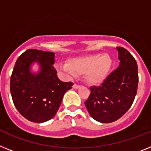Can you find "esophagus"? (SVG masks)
<instances>
[{
    "instance_id": "1",
    "label": "esophagus",
    "mask_w": 151,
    "mask_h": 151,
    "mask_svg": "<svg viewBox=\"0 0 151 151\" xmlns=\"http://www.w3.org/2000/svg\"><path fill=\"white\" fill-rule=\"evenodd\" d=\"M80 87H81V86L78 85V84H77V83H74V84L73 85V87L74 88V89H78Z\"/></svg>"
}]
</instances>
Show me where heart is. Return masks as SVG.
<instances>
[{
	"label": "heart",
	"instance_id": "heart-1",
	"mask_svg": "<svg viewBox=\"0 0 151 151\" xmlns=\"http://www.w3.org/2000/svg\"><path fill=\"white\" fill-rule=\"evenodd\" d=\"M112 59L107 54L72 58L68 64L59 69L70 75L84 74V78L91 84H100L107 78L112 67Z\"/></svg>",
	"mask_w": 151,
	"mask_h": 151
}]
</instances>
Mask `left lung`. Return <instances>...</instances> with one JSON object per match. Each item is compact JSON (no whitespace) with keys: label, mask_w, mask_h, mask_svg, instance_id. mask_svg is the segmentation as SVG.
I'll return each instance as SVG.
<instances>
[{"label":"left lung","mask_w":151,"mask_h":151,"mask_svg":"<svg viewBox=\"0 0 151 151\" xmlns=\"http://www.w3.org/2000/svg\"><path fill=\"white\" fill-rule=\"evenodd\" d=\"M119 65L100 86L90 87L91 94L84 102L95 121L111 123L121 118L131 107L137 94L138 69L136 60L128 50L116 47Z\"/></svg>","instance_id":"1"}]
</instances>
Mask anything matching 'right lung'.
<instances>
[{"mask_svg": "<svg viewBox=\"0 0 151 151\" xmlns=\"http://www.w3.org/2000/svg\"><path fill=\"white\" fill-rule=\"evenodd\" d=\"M54 52L28 49L17 58L11 77L10 90L14 104L28 121L43 123L53 118L64 93L71 89L72 82H63L54 68ZM37 63L40 70L31 72Z\"/></svg>", "mask_w": 151, "mask_h": 151, "instance_id": "right-lung-1", "label": "right lung"}]
</instances>
